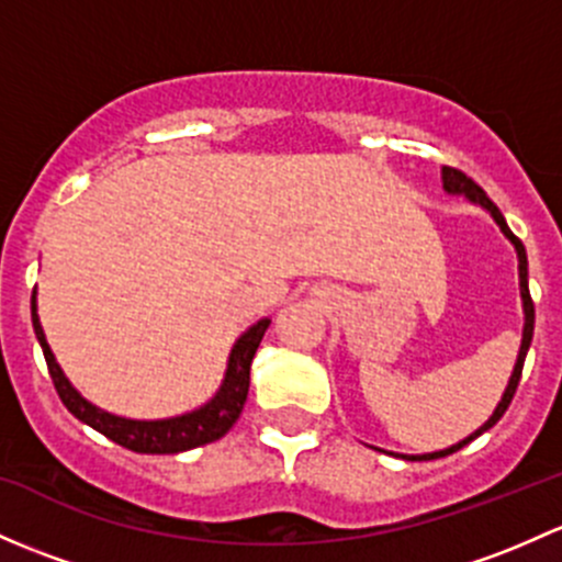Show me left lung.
Segmentation results:
<instances>
[{
    "mask_svg": "<svg viewBox=\"0 0 562 562\" xmlns=\"http://www.w3.org/2000/svg\"><path fill=\"white\" fill-rule=\"evenodd\" d=\"M441 180H445V188H447V193H463L465 199H469V202H474V204H482L484 210L490 212V215H493V221L498 223L501 226V232H504L506 236H509L512 239V245L517 247V258H519V293H522V310H525V328H522V345H519V356H517V363H515V371H512V380H509V387H506V393H504V398H501V404L495 406V412H493V417H490L487 423L482 425L480 430H474V434L469 436V439H463V441H458V445H452L450 450H441V452H430V454H404V458H409V460H436V458H445V454H452V452H458V450H463L465 445H469V441H474L476 436H482L484 430L487 428H493L495 423L501 420V417H504V412L509 409V404H512V398H515V393H517V385H519V376H522V366H525V356H528V347H530V339H533V321H536V310H533V299H530V291H528V256H525V247H522V241L517 239L515 234H512V228L506 226V221H504V215H501V210L498 206H495L493 202H490V196L487 193L482 191L480 186H476L474 180H471L469 175H463L460 172V169H454V167H445L441 169Z\"/></svg>",
    "mask_w": 562,
    "mask_h": 562,
    "instance_id": "obj_1",
    "label": "left lung"
}]
</instances>
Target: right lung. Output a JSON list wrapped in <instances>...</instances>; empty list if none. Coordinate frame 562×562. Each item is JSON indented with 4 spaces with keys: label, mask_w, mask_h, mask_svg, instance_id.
<instances>
[{
    "label": "right lung",
    "mask_w": 562,
    "mask_h": 562,
    "mask_svg": "<svg viewBox=\"0 0 562 562\" xmlns=\"http://www.w3.org/2000/svg\"><path fill=\"white\" fill-rule=\"evenodd\" d=\"M32 326L37 334L40 347H43V356L50 371V380L56 385L58 398L64 401L69 412H72L78 420L91 425L93 430L108 436L115 445L126 447L132 452L142 454H175L193 450V447L210 445L217 441L221 436L228 434V428L239 420L241 409H245L247 401V387H250V363L256 358L258 345H261L269 321H258L247 334L239 336V341L234 345L232 358H228L226 380H223L221 390H217L215 398L210 404H204L202 409L191 412V415L172 417V420H126V417H115L110 412L97 409L93 404H88L86 398L69 385V380L64 376V371L58 369L56 358H53L50 347H47L43 326H40L37 317V304L32 296Z\"/></svg>",
    "instance_id": "obj_1"
}]
</instances>
